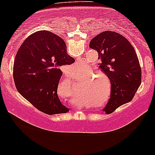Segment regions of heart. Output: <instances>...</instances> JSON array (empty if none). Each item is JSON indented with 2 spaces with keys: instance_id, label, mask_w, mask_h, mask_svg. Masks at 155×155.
Returning <instances> with one entry per match:
<instances>
[{
  "instance_id": "heart-1",
  "label": "heart",
  "mask_w": 155,
  "mask_h": 155,
  "mask_svg": "<svg viewBox=\"0 0 155 155\" xmlns=\"http://www.w3.org/2000/svg\"><path fill=\"white\" fill-rule=\"evenodd\" d=\"M84 68V64H78L74 66V71H81ZM92 76L88 78L87 85L81 89V96L84 97L85 101H88L89 103H94V106L96 107H100L102 104H104V102H97L101 101V99L102 97V89L94 79L90 80Z\"/></svg>"
}]
</instances>
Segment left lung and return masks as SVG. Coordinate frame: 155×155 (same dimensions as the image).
<instances>
[{"label": "left lung", "mask_w": 155, "mask_h": 155, "mask_svg": "<svg viewBox=\"0 0 155 155\" xmlns=\"http://www.w3.org/2000/svg\"><path fill=\"white\" fill-rule=\"evenodd\" d=\"M91 48L98 53L99 68L111 82V96L102 110L112 113L130 102L141 83V68L135 50L125 37L104 31L91 40Z\"/></svg>", "instance_id": "1"}]
</instances>
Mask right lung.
<instances>
[{
  "label": "right lung",
  "mask_w": 155,
  "mask_h": 155,
  "mask_svg": "<svg viewBox=\"0 0 155 155\" xmlns=\"http://www.w3.org/2000/svg\"><path fill=\"white\" fill-rule=\"evenodd\" d=\"M64 40L46 30L30 35L17 51L13 67L16 89L39 111L48 115L69 111L61 104L58 87L61 67L75 62Z\"/></svg>",
  "instance_id": "1"
}]
</instances>
